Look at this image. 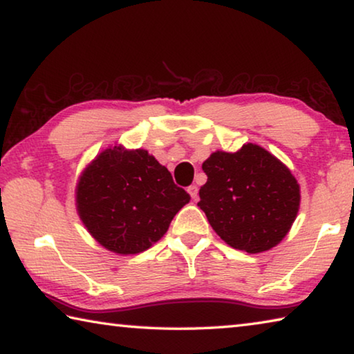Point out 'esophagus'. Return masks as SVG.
<instances>
[{
	"instance_id": "esophagus-1",
	"label": "esophagus",
	"mask_w": 354,
	"mask_h": 354,
	"mask_svg": "<svg viewBox=\"0 0 354 354\" xmlns=\"http://www.w3.org/2000/svg\"><path fill=\"white\" fill-rule=\"evenodd\" d=\"M188 193L191 196V199H198V194H199V188L196 187V185H191V187H188Z\"/></svg>"
}]
</instances>
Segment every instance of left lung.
<instances>
[{"label": "left lung", "mask_w": 354, "mask_h": 354, "mask_svg": "<svg viewBox=\"0 0 354 354\" xmlns=\"http://www.w3.org/2000/svg\"><path fill=\"white\" fill-rule=\"evenodd\" d=\"M207 183L198 205L213 230L234 249L257 254L279 245L299 210V183L257 144L216 150L202 163Z\"/></svg>", "instance_id": "1"}]
</instances>
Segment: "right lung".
<instances>
[{
	"label": "right lung",
	"mask_w": 354,
	"mask_h": 354,
	"mask_svg": "<svg viewBox=\"0 0 354 354\" xmlns=\"http://www.w3.org/2000/svg\"><path fill=\"white\" fill-rule=\"evenodd\" d=\"M189 199L153 155L122 144L102 150L75 189L84 227L98 245L120 256L139 254L158 241Z\"/></svg>",
	"instance_id": "right-lung-1"
}]
</instances>
